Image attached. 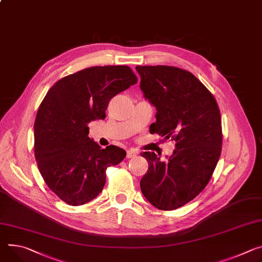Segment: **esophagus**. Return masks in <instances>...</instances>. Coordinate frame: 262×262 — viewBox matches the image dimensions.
<instances>
[{"label":"esophagus","mask_w":262,"mask_h":262,"mask_svg":"<svg viewBox=\"0 0 262 262\" xmlns=\"http://www.w3.org/2000/svg\"><path fill=\"white\" fill-rule=\"evenodd\" d=\"M137 155H138V151H137L136 149H134V148H130V149H128L126 157H127L128 159H130V158H134V157H136Z\"/></svg>","instance_id":"1"}]
</instances>
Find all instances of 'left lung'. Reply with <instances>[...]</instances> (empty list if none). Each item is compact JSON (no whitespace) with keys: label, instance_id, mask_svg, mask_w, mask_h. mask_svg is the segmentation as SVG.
Masks as SVG:
<instances>
[{"label":"left lung","instance_id":"1","mask_svg":"<svg viewBox=\"0 0 262 262\" xmlns=\"http://www.w3.org/2000/svg\"><path fill=\"white\" fill-rule=\"evenodd\" d=\"M140 88L157 108L150 130L176 141L167 162L155 152L141 154L148 170L141 191L156 208L178 209L208 185L222 154L223 132L219 104L211 92L186 70L170 66H137Z\"/></svg>","mask_w":262,"mask_h":262}]
</instances>
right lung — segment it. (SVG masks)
I'll list each match as a JSON object with an SVG mask.
<instances>
[{
	"mask_svg": "<svg viewBox=\"0 0 262 262\" xmlns=\"http://www.w3.org/2000/svg\"><path fill=\"white\" fill-rule=\"evenodd\" d=\"M128 66L91 67L56 81L41 101L34 122V155L48 187L64 203L78 206L96 198L106 169L126 151L101 148L89 138L88 123L104 119L110 100L136 84Z\"/></svg>",
	"mask_w": 262,
	"mask_h": 262,
	"instance_id": "1",
	"label": "right lung"
}]
</instances>
